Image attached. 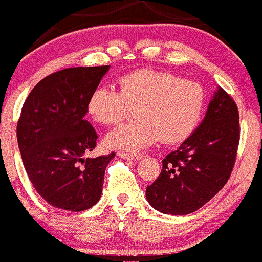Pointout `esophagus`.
Wrapping results in <instances>:
<instances>
[{
  "label": "esophagus",
  "instance_id": "esophagus-1",
  "mask_svg": "<svg viewBox=\"0 0 262 262\" xmlns=\"http://www.w3.org/2000/svg\"><path fill=\"white\" fill-rule=\"evenodd\" d=\"M118 154L121 155L123 159H125V160H140V159L143 158V154H128V152L123 151H119Z\"/></svg>",
  "mask_w": 262,
  "mask_h": 262
}]
</instances>
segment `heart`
<instances>
[{"instance_id":"obj_1","label":"heart","mask_w":262,"mask_h":262,"mask_svg":"<svg viewBox=\"0 0 262 262\" xmlns=\"http://www.w3.org/2000/svg\"><path fill=\"white\" fill-rule=\"evenodd\" d=\"M206 103L203 87L171 73L141 69L119 80V91L97 87L87 110L102 125H118L135 110L138 121L108 134L114 149L140 151L158 141L181 143L200 124Z\"/></svg>"}]
</instances>
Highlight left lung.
<instances>
[{"instance_id": "obj_1", "label": "left lung", "mask_w": 262, "mask_h": 262, "mask_svg": "<svg viewBox=\"0 0 262 262\" xmlns=\"http://www.w3.org/2000/svg\"><path fill=\"white\" fill-rule=\"evenodd\" d=\"M239 141L236 103L219 87L200 127L162 160L161 173L146 187L149 203L172 215L200 209L229 180Z\"/></svg>"}]
</instances>
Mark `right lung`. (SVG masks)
Listing matches in <instances>:
<instances>
[{"label":"right lung","instance_id":"right-lung-1","mask_svg":"<svg viewBox=\"0 0 262 262\" xmlns=\"http://www.w3.org/2000/svg\"><path fill=\"white\" fill-rule=\"evenodd\" d=\"M110 66L69 68L39 81L17 123L23 165L35 191L55 208L81 212L98 202L116 152L83 158L98 135L85 119L89 98Z\"/></svg>","mask_w":262,"mask_h":262}]
</instances>
